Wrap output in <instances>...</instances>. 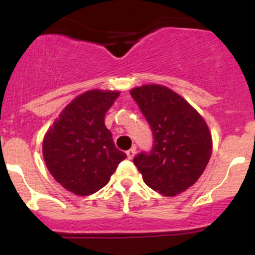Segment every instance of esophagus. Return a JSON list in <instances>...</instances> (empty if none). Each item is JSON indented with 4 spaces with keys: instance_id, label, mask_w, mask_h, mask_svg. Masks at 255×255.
<instances>
[{
    "instance_id": "obj_1",
    "label": "esophagus",
    "mask_w": 255,
    "mask_h": 255,
    "mask_svg": "<svg viewBox=\"0 0 255 255\" xmlns=\"http://www.w3.org/2000/svg\"><path fill=\"white\" fill-rule=\"evenodd\" d=\"M135 155V148H130L129 150H127V156L128 159H133Z\"/></svg>"
}]
</instances>
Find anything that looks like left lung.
<instances>
[{"label": "left lung", "instance_id": "obj_1", "mask_svg": "<svg viewBox=\"0 0 255 255\" xmlns=\"http://www.w3.org/2000/svg\"><path fill=\"white\" fill-rule=\"evenodd\" d=\"M154 135L149 154L133 163L144 182L164 196H175L195 184L212 153V137L206 121L169 87L158 84L130 90Z\"/></svg>", "mask_w": 255, "mask_h": 255}]
</instances>
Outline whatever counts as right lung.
Instances as JSON below:
<instances>
[{
  "instance_id": "obj_1",
  "label": "right lung",
  "mask_w": 255,
  "mask_h": 255,
  "mask_svg": "<svg viewBox=\"0 0 255 255\" xmlns=\"http://www.w3.org/2000/svg\"><path fill=\"white\" fill-rule=\"evenodd\" d=\"M120 91L90 90L79 95L49 127L43 156L49 173L68 191L79 196L105 186L127 158L116 148L105 115Z\"/></svg>"
}]
</instances>
